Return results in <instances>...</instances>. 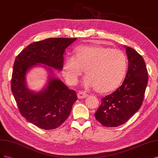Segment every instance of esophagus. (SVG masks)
Listing matches in <instances>:
<instances>
[{
  "mask_svg": "<svg viewBox=\"0 0 158 158\" xmlns=\"http://www.w3.org/2000/svg\"><path fill=\"white\" fill-rule=\"evenodd\" d=\"M87 96H88L87 94L85 92H82V91H81V92H79L77 93V97H78V98H80V99L87 97Z\"/></svg>",
  "mask_w": 158,
  "mask_h": 158,
  "instance_id": "obj_1",
  "label": "esophagus"
}]
</instances>
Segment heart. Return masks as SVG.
<instances>
[{"instance_id": "b5f03b06", "label": "heart", "mask_w": 158, "mask_h": 158, "mask_svg": "<svg viewBox=\"0 0 158 158\" xmlns=\"http://www.w3.org/2000/svg\"><path fill=\"white\" fill-rule=\"evenodd\" d=\"M127 68L126 56L121 50L100 45L83 46L75 49L73 57L65 59L62 74L69 84L75 85L85 69L86 87L105 94L119 87Z\"/></svg>"}]
</instances>
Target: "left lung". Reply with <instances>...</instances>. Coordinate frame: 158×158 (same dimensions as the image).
<instances>
[{
  "label": "left lung",
  "mask_w": 158,
  "mask_h": 158,
  "mask_svg": "<svg viewBox=\"0 0 158 158\" xmlns=\"http://www.w3.org/2000/svg\"><path fill=\"white\" fill-rule=\"evenodd\" d=\"M125 48L129 64L123 83L113 93L102 98L94 114L96 119L105 127L125 123L140 109L144 97L148 80L144 60L133 48Z\"/></svg>",
  "instance_id": "1"
}]
</instances>
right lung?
Listing matches in <instances>:
<instances>
[{"instance_id": "add662e5", "label": "right lung", "mask_w": 158, "mask_h": 158, "mask_svg": "<svg viewBox=\"0 0 158 158\" xmlns=\"http://www.w3.org/2000/svg\"><path fill=\"white\" fill-rule=\"evenodd\" d=\"M77 38H49L29 44L15 60L11 90L20 114L30 123L40 129L57 128L69 117L77 94L70 90L54 74L55 69L62 70L65 48ZM44 67L48 79L39 92L29 89L26 76L33 67Z\"/></svg>"}]
</instances>
